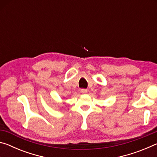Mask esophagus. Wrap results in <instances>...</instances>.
Returning a JSON list of instances; mask_svg holds the SVG:
<instances>
[{
    "instance_id": "esophagus-1",
    "label": "esophagus",
    "mask_w": 157,
    "mask_h": 157,
    "mask_svg": "<svg viewBox=\"0 0 157 157\" xmlns=\"http://www.w3.org/2000/svg\"><path fill=\"white\" fill-rule=\"evenodd\" d=\"M81 93L82 94H86L87 93V89H81Z\"/></svg>"
}]
</instances>
